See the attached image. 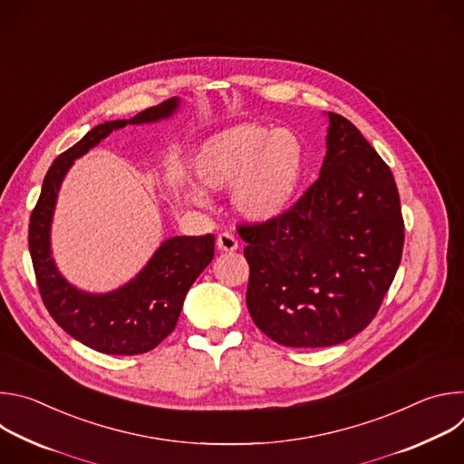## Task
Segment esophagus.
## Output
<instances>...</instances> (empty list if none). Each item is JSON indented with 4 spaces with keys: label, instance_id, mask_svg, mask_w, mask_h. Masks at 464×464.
Segmentation results:
<instances>
[{
    "label": "esophagus",
    "instance_id": "obj_1",
    "mask_svg": "<svg viewBox=\"0 0 464 464\" xmlns=\"http://www.w3.org/2000/svg\"><path fill=\"white\" fill-rule=\"evenodd\" d=\"M217 246L220 251H235L238 247V240L233 233L229 231H222L218 237H217Z\"/></svg>",
    "mask_w": 464,
    "mask_h": 464
}]
</instances>
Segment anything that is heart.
I'll return each mask as SVG.
<instances>
[{"label":"heart","mask_w":464,"mask_h":464,"mask_svg":"<svg viewBox=\"0 0 464 464\" xmlns=\"http://www.w3.org/2000/svg\"><path fill=\"white\" fill-rule=\"evenodd\" d=\"M304 154L295 134L244 122L208 141L194 174L209 188L235 187V208L249 220H272L294 202Z\"/></svg>","instance_id":"b5f03b06"}]
</instances>
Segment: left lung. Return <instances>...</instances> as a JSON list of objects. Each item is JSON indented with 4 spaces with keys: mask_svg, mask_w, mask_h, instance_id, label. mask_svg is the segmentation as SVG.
Masks as SVG:
<instances>
[{
    "mask_svg": "<svg viewBox=\"0 0 464 464\" xmlns=\"http://www.w3.org/2000/svg\"><path fill=\"white\" fill-rule=\"evenodd\" d=\"M328 119L319 178L277 218L237 227L247 242V310L288 347H330L362 333L404 249L391 169L349 119L333 111Z\"/></svg>",
    "mask_w": 464,
    "mask_h": 464,
    "instance_id": "8db88e82",
    "label": "left lung"
}]
</instances>
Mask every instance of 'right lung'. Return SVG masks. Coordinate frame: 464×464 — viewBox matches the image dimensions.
<instances>
[{
	"label": "right lung",
	"instance_id": "right-lung-1",
	"mask_svg": "<svg viewBox=\"0 0 464 464\" xmlns=\"http://www.w3.org/2000/svg\"><path fill=\"white\" fill-rule=\"evenodd\" d=\"M176 99L140 111L130 121L95 126L49 167L29 222V249L40 297L51 317L86 347L104 354H143L174 330L183 299L215 256V235L174 237L161 244L147 268L122 288L93 295L75 290L58 274L49 251V226L58 187L73 160L86 154L111 130L169 117Z\"/></svg>",
	"mask_w": 464,
	"mask_h": 464
}]
</instances>
